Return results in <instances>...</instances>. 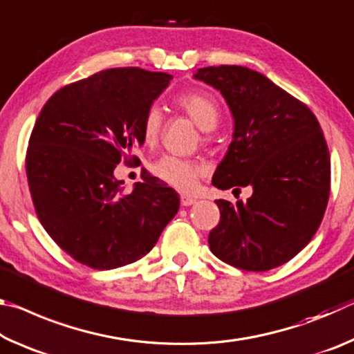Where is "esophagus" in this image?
<instances>
[{"label":"esophagus","instance_id":"34e87169","mask_svg":"<svg viewBox=\"0 0 354 354\" xmlns=\"http://www.w3.org/2000/svg\"><path fill=\"white\" fill-rule=\"evenodd\" d=\"M195 201L196 200L192 198V196H185V195L181 196V206H192Z\"/></svg>","mask_w":354,"mask_h":354}]
</instances>
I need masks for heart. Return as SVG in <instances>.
<instances>
[{
  "mask_svg": "<svg viewBox=\"0 0 354 354\" xmlns=\"http://www.w3.org/2000/svg\"><path fill=\"white\" fill-rule=\"evenodd\" d=\"M176 106L187 113L201 131H212L217 127L220 109L211 93L203 91H189L179 95ZM164 127L162 112L158 106H151L143 115L142 139L147 145H154L159 140ZM151 171L156 178L181 192H189L196 185L198 178L205 173L200 162L178 156L165 154L151 164Z\"/></svg>",
  "mask_w": 354,
  "mask_h": 354,
  "instance_id": "b5f03b06",
  "label": "heart"
}]
</instances>
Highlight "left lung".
Returning a JSON list of instances; mask_svg holds the SVG:
<instances>
[{"instance_id":"1","label":"left lung","mask_w":354,"mask_h":354,"mask_svg":"<svg viewBox=\"0 0 354 354\" xmlns=\"http://www.w3.org/2000/svg\"><path fill=\"white\" fill-rule=\"evenodd\" d=\"M194 77L220 91L234 118L232 142L212 184L253 189L245 203L215 200L220 223L209 247L220 261L247 272L283 266L310 242L328 205L331 162L319 120L247 67H205Z\"/></svg>"}]
</instances>
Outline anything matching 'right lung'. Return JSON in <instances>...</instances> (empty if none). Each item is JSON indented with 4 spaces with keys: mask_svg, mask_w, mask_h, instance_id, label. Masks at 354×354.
Segmentation results:
<instances>
[{
    "mask_svg": "<svg viewBox=\"0 0 354 354\" xmlns=\"http://www.w3.org/2000/svg\"><path fill=\"white\" fill-rule=\"evenodd\" d=\"M171 75L109 68L62 87L35 120L26 176L35 214L75 261L97 270L145 256L179 209V196L153 178L124 192L113 176L134 162L142 122Z\"/></svg>",
    "mask_w": 354,
    "mask_h": 354,
    "instance_id": "1",
    "label": "right lung"
}]
</instances>
